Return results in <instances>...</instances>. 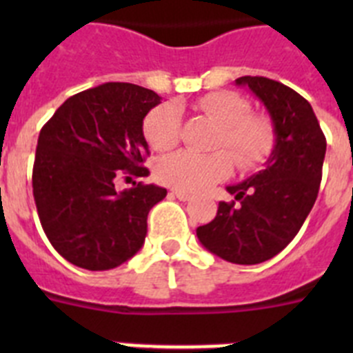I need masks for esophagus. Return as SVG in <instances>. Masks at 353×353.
<instances>
[{"label":"esophagus","instance_id":"esophagus-1","mask_svg":"<svg viewBox=\"0 0 353 353\" xmlns=\"http://www.w3.org/2000/svg\"><path fill=\"white\" fill-rule=\"evenodd\" d=\"M171 194H173L174 198H179L180 201H189V199H192V194H189V192L185 191H179V189L171 191Z\"/></svg>","mask_w":353,"mask_h":353}]
</instances>
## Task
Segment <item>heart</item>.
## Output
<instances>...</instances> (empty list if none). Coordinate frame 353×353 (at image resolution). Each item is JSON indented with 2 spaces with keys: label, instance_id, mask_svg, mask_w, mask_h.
<instances>
[{
  "label": "heart",
  "instance_id": "1",
  "mask_svg": "<svg viewBox=\"0 0 353 353\" xmlns=\"http://www.w3.org/2000/svg\"><path fill=\"white\" fill-rule=\"evenodd\" d=\"M196 105L221 125L215 148H226L232 155L224 150L210 154L192 150L174 152L162 157L155 168V174L162 183L179 191L199 192L232 173V157L240 170H252L267 161L274 148V129L267 118L249 114V104L242 97L215 92L201 97ZM180 118L179 104L164 102L155 105L143 123L148 145L159 152L173 148L180 138Z\"/></svg>",
  "mask_w": 353,
  "mask_h": 353
}]
</instances>
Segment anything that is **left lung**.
<instances>
[{
  "mask_svg": "<svg viewBox=\"0 0 353 353\" xmlns=\"http://www.w3.org/2000/svg\"><path fill=\"white\" fill-rule=\"evenodd\" d=\"M235 83L265 105L276 141L263 170L226 187L236 201H221L214 221L196 235L215 256L256 265L281 252L304 224L322 182L327 141L311 104L295 90L260 76Z\"/></svg>",
  "mask_w": 353,
  "mask_h": 353,
  "instance_id": "1",
  "label": "left lung"
}]
</instances>
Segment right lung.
Here are the masks:
<instances>
[{
	"mask_svg": "<svg viewBox=\"0 0 353 353\" xmlns=\"http://www.w3.org/2000/svg\"><path fill=\"white\" fill-rule=\"evenodd\" d=\"M161 97L130 83H105L70 97L42 127L33 196L43 232L72 265L109 270L145 244L146 217L164 187L117 191L120 174L148 176L143 120ZM129 179V176H127Z\"/></svg>",
	"mask_w": 353,
	"mask_h": 353,
	"instance_id": "add662e5",
	"label": "right lung"
}]
</instances>
